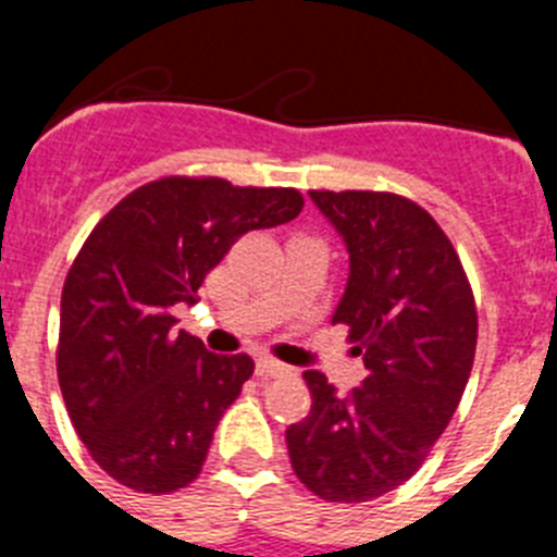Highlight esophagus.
Masks as SVG:
<instances>
[{
    "instance_id": "esophagus-1",
    "label": "esophagus",
    "mask_w": 557,
    "mask_h": 557,
    "mask_svg": "<svg viewBox=\"0 0 557 557\" xmlns=\"http://www.w3.org/2000/svg\"><path fill=\"white\" fill-rule=\"evenodd\" d=\"M287 373H293V368L278 362V359H270V357L256 359V376L275 379V376H287Z\"/></svg>"
}]
</instances>
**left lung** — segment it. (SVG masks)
I'll return each instance as SVG.
<instances>
[{
	"mask_svg": "<svg viewBox=\"0 0 557 557\" xmlns=\"http://www.w3.org/2000/svg\"><path fill=\"white\" fill-rule=\"evenodd\" d=\"M348 248L346 323L366 379L337 396L307 371L312 410L287 430L298 480L326 502H368L410 480L449 426L476 348V307L444 228L393 191H309Z\"/></svg>",
	"mask_w": 557,
	"mask_h": 557,
	"instance_id": "left-lung-1",
	"label": "left lung"
}]
</instances>
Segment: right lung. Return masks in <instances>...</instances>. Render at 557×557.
<instances>
[{"mask_svg": "<svg viewBox=\"0 0 557 557\" xmlns=\"http://www.w3.org/2000/svg\"><path fill=\"white\" fill-rule=\"evenodd\" d=\"M295 189L159 178L95 225L61 295L58 382L88 455L141 494H172L203 469L211 437L253 373L175 332L178 304L243 234L301 214Z\"/></svg>", "mask_w": 557, "mask_h": 557, "instance_id": "add662e5", "label": "right lung"}]
</instances>
